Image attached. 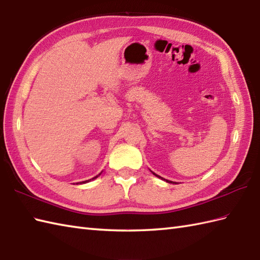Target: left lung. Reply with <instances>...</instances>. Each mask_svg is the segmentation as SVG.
Masks as SVG:
<instances>
[{"label":"left lung","mask_w":260,"mask_h":260,"mask_svg":"<svg viewBox=\"0 0 260 260\" xmlns=\"http://www.w3.org/2000/svg\"><path fill=\"white\" fill-rule=\"evenodd\" d=\"M152 174H153V175H154L155 177H158V178H161V179H162V180H166V179H164L162 177H160V176H158V175H155V174H154V172H152ZM166 181H167V182H169V183H176V182H174V181H169V180H166Z\"/></svg>","instance_id":"1"}]
</instances>
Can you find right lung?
Masks as SVG:
<instances>
[{
    "label": "right lung",
    "instance_id": "1",
    "mask_svg": "<svg viewBox=\"0 0 260 260\" xmlns=\"http://www.w3.org/2000/svg\"><path fill=\"white\" fill-rule=\"evenodd\" d=\"M99 176H100V174L98 175V176H95V177H93V178H92V179H90V180H85V181H82V182H80V183H85V182H89V181H91V180H93V179L98 178V177H99ZM78 183H79V182H78Z\"/></svg>",
    "mask_w": 260,
    "mask_h": 260
}]
</instances>
